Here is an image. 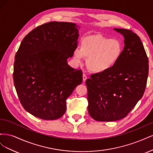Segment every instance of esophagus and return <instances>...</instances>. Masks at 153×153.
<instances>
[{"label": "esophagus", "mask_w": 153, "mask_h": 153, "mask_svg": "<svg viewBox=\"0 0 153 153\" xmlns=\"http://www.w3.org/2000/svg\"><path fill=\"white\" fill-rule=\"evenodd\" d=\"M82 78H83V81H84V82H85V81L87 80V78L86 75H85V74H83Z\"/></svg>", "instance_id": "obj_1"}]
</instances>
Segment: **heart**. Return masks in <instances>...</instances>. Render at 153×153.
<instances>
[{"mask_svg":"<svg viewBox=\"0 0 153 153\" xmlns=\"http://www.w3.org/2000/svg\"><path fill=\"white\" fill-rule=\"evenodd\" d=\"M123 46L117 39L95 36L82 41L81 48L73 51V60L81 64L84 57L88 59V67L95 73L106 72L112 68L122 54Z\"/></svg>","mask_w":153,"mask_h":153,"instance_id":"b5f03b06","label":"heart"}]
</instances>
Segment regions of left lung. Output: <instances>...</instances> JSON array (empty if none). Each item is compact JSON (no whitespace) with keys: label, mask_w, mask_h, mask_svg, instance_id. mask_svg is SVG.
I'll list each match as a JSON object with an SVG mask.
<instances>
[{"label":"left lung","mask_w":153,"mask_h":153,"mask_svg":"<svg viewBox=\"0 0 153 153\" xmlns=\"http://www.w3.org/2000/svg\"><path fill=\"white\" fill-rule=\"evenodd\" d=\"M124 38L121 56L110 70L87 79L88 112L98 121L123 119L145 91L149 61L142 41L130 30L114 29Z\"/></svg>","instance_id":"1"}]
</instances>
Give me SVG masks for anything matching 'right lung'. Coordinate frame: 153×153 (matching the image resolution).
<instances>
[{"mask_svg": "<svg viewBox=\"0 0 153 153\" xmlns=\"http://www.w3.org/2000/svg\"><path fill=\"white\" fill-rule=\"evenodd\" d=\"M78 37L75 24L51 22L22 40L15 55L13 81L23 107L34 116L54 120L65 113L66 99L82 82V71L67 61Z\"/></svg>", "mask_w": 153, "mask_h": 153, "instance_id": "1", "label": "right lung"}]
</instances>
